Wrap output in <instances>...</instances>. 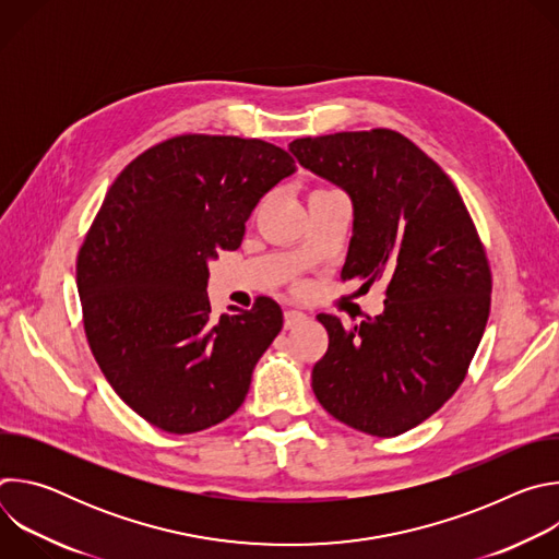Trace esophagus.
<instances>
[{
    "label": "esophagus",
    "instance_id": "obj_1",
    "mask_svg": "<svg viewBox=\"0 0 559 559\" xmlns=\"http://www.w3.org/2000/svg\"><path fill=\"white\" fill-rule=\"evenodd\" d=\"M307 321V316L302 313V311H298V309H287L285 311V330H294L296 325H300V323H305Z\"/></svg>",
    "mask_w": 559,
    "mask_h": 559
}]
</instances>
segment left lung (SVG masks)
Returning <instances> with one entry per match:
<instances>
[{"mask_svg":"<svg viewBox=\"0 0 559 559\" xmlns=\"http://www.w3.org/2000/svg\"><path fill=\"white\" fill-rule=\"evenodd\" d=\"M289 152L352 199L341 278L386 287L382 313L360 325L318 313L330 347L313 365V393L352 429L405 433L455 393L483 341L491 270L480 236L451 179L401 132L305 136Z\"/></svg>","mask_w":559,"mask_h":559,"instance_id":"1","label":"left lung"}]
</instances>
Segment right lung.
<instances>
[{"instance_id": "add662e5", "label": "right lung", "mask_w": 559, "mask_h": 559, "mask_svg": "<svg viewBox=\"0 0 559 559\" xmlns=\"http://www.w3.org/2000/svg\"><path fill=\"white\" fill-rule=\"evenodd\" d=\"M296 166L261 139L181 134L110 186L76 259L93 356L121 401L168 433H194L243 405L283 328L276 300L212 316L207 261L236 250L257 203Z\"/></svg>"}]
</instances>
